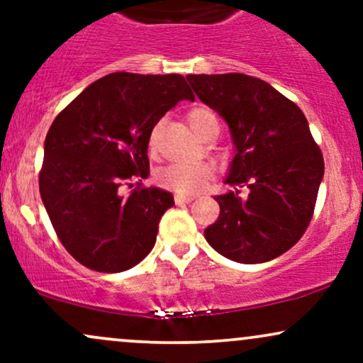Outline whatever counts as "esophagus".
Here are the masks:
<instances>
[{
	"label": "esophagus",
	"mask_w": 363,
	"mask_h": 363,
	"mask_svg": "<svg viewBox=\"0 0 363 363\" xmlns=\"http://www.w3.org/2000/svg\"><path fill=\"white\" fill-rule=\"evenodd\" d=\"M176 203L177 205H182V203H191L194 199V196H182V194H176Z\"/></svg>",
	"instance_id": "34e87169"
}]
</instances>
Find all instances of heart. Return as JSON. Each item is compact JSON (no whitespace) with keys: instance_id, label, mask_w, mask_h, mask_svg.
<instances>
[{"instance_id":"heart-1","label":"heart","mask_w":363,"mask_h":363,"mask_svg":"<svg viewBox=\"0 0 363 363\" xmlns=\"http://www.w3.org/2000/svg\"><path fill=\"white\" fill-rule=\"evenodd\" d=\"M187 123L199 138H206L211 131L218 133L215 114L206 107H196L187 114ZM152 155L158 153V129H153L148 140ZM211 172L206 165H169L157 172L158 186L182 196H193L203 189L210 181Z\"/></svg>"}]
</instances>
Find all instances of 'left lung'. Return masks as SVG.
<instances>
[{
    "mask_svg": "<svg viewBox=\"0 0 363 363\" xmlns=\"http://www.w3.org/2000/svg\"><path fill=\"white\" fill-rule=\"evenodd\" d=\"M187 82L230 128L237 153L225 182L249 189L215 196L220 216L205 239L242 264L274 259L306 234L324 176L323 152L306 116L249 74H189Z\"/></svg>",
    "mask_w": 363,
    "mask_h": 363,
    "instance_id": "obj_1",
    "label": "left lung"
}]
</instances>
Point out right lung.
<instances>
[{"label":"right lung","mask_w":363,"mask_h":363,"mask_svg":"<svg viewBox=\"0 0 363 363\" xmlns=\"http://www.w3.org/2000/svg\"><path fill=\"white\" fill-rule=\"evenodd\" d=\"M181 101H194L181 74L119 72L91 83L56 116L39 189L57 239L80 264L126 272L153 249L174 198L141 186L150 174L148 140ZM126 185L135 189L124 195Z\"/></svg>","instance_id":"obj_1"}]
</instances>
